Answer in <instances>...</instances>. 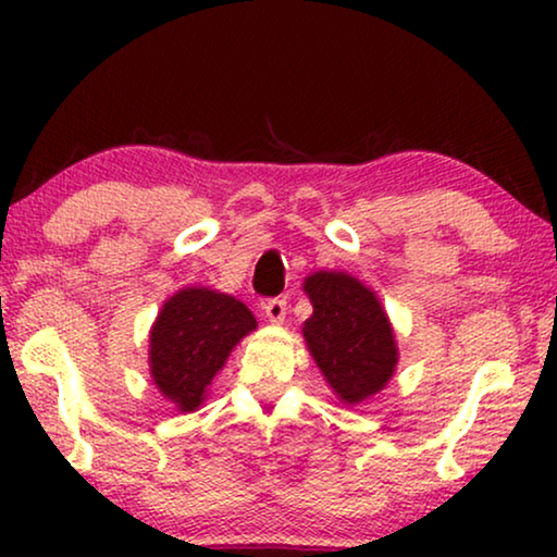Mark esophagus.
<instances>
[{
	"mask_svg": "<svg viewBox=\"0 0 557 557\" xmlns=\"http://www.w3.org/2000/svg\"><path fill=\"white\" fill-rule=\"evenodd\" d=\"M286 299H281V296H276V299H269L263 304V314L269 317V322H284L286 317Z\"/></svg>",
	"mask_w": 557,
	"mask_h": 557,
	"instance_id": "obj_1",
	"label": "esophagus"
}]
</instances>
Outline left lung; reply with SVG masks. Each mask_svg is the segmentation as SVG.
Masks as SVG:
<instances>
[{
    "label": "left lung",
    "mask_w": 557,
    "mask_h": 557,
    "mask_svg": "<svg viewBox=\"0 0 557 557\" xmlns=\"http://www.w3.org/2000/svg\"><path fill=\"white\" fill-rule=\"evenodd\" d=\"M311 317L304 339L339 400L360 403L391 380L398 349L377 296L347 273L319 271L304 281Z\"/></svg>",
    "instance_id": "8db88e82"
}]
</instances>
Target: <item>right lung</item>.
<instances>
[{"instance_id":"add662e5","label":"right lung","mask_w":557,"mask_h":557,"mask_svg":"<svg viewBox=\"0 0 557 557\" xmlns=\"http://www.w3.org/2000/svg\"><path fill=\"white\" fill-rule=\"evenodd\" d=\"M256 330L246 304L210 288H185L151 330V377L180 410H195L240 337Z\"/></svg>"}]
</instances>
